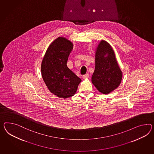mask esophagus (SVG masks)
I'll list each match as a JSON object with an SVG mask.
<instances>
[{
  "label": "esophagus",
  "mask_w": 154,
  "mask_h": 154,
  "mask_svg": "<svg viewBox=\"0 0 154 154\" xmlns=\"http://www.w3.org/2000/svg\"><path fill=\"white\" fill-rule=\"evenodd\" d=\"M89 77V75L88 74H85V75H83V79H87V78H88Z\"/></svg>",
  "instance_id": "obj_1"
}]
</instances>
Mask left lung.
I'll list each match as a JSON object with an SVG mask.
<instances>
[{"instance_id": "1", "label": "left lung", "mask_w": 154, "mask_h": 154, "mask_svg": "<svg viewBox=\"0 0 154 154\" xmlns=\"http://www.w3.org/2000/svg\"><path fill=\"white\" fill-rule=\"evenodd\" d=\"M95 67L91 82L101 93L107 94L117 88L122 79L114 52L109 44L102 40L95 51Z\"/></svg>"}]
</instances>
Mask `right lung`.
<instances>
[{"mask_svg":"<svg viewBox=\"0 0 154 154\" xmlns=\"http://www.w3.org/2000/svg\"><path fill=\"white\" fill-rule=\"evenodd\" d=\"M73 44L63 37L54 40L46 52L41 63V75L48 90L60 98L75 94L82 80L67 66Z\"/></svg>","mask_w":154,"mask_h":154,"instance_id":"1","label":"right lung"}]
</instances>
